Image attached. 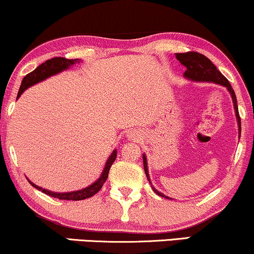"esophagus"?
Segmentation results:
<instances>
[{"instance_id": "esophagus-1", "label": "esophagus", "mask_w": 254, "mask_h": 254, "mask_svg": "<svg viewBox=\"0 0 254 254\" xmlns=\"http://www.w3.org/2000/svg\"><path fill=\"white\" fill-rule=\"evenodd\" d=\"M127 137H129L130 139H133V140H138L140 138V135L138 131L136 130H131L127 132Z\"/></svg>"}]
</instances>
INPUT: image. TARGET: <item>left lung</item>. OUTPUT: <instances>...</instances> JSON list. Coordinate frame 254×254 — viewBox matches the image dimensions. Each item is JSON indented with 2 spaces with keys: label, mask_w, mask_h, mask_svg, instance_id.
Masks as SVG:
<instances>
[{
  "label": "left lung",
  "mask_w": 254,
  "mask_h": 254,
  "mask_svg": "<svg viewBox=\"0 0 254 254\" xmlns=\"http://www.w3.org/2000/svg\"><path fill=\"white\" fill-rule=\"evenodd\" d=\"M176 59L186 67L185 72V78L188 80L196 81V82H214V84L221 85L227 88V91L230 92L232 100H233V106H234V112L235 117H237L238 122V129H239V137L241 135V122H240V116L239 111H238V103H237V97H235L234 90L232 88L231 84L228 82L224 75L221 74V72H219V69L216 68L214 64L210 61L208 58L204 57L203 54L196 53V52H187V53H176ZM143 164H144V172L145 175L148 177V181L150 182L151 188L154 189V191L157 195H160L162 197L170 198L167 195H164L161 191H158L156 188L152 186L150 181V176H149V170H148V161H146L145 154H143ZM172 200V198H170Z\"/></svg>",
  "instance_id": "left-lung-1"
}]
</instances>
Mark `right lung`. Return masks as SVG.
Here are the masks:
<instances>
[{"instance_id": "right-lung-1", "label": "right lung", "mask_w": 254, "mask_h": 254, "mask_svg": "<svg viewBox=\"0 0 254 254\" xmlns=\"http://www.w3.org/2000/svg\"><path fill=\"white\" fill-rule=\"evenodd\" d=\"M80 61H81L80 59L69 60V59H66V58H60V57L53 58V59L45 61L44 64L39 65L34 69V71L28 73V74H27L26 77L22 79L19 93H17V98H19L28 87L38 84V82H40V81L46 80V79L52 77V75H56V74H58V73L66 71V69H68L71 66L77 65V64H80ZM116 157H117V150L115 149V150L112 151V154L109 156L108 161H106L105 167H104V169H103L102 174H100L99 179H98L97 181H94L92 185H90L86 188H82V189H80V190L67 191V193H57V191H51V190H47V189H45V188L39 187V186L34 185V183L30 181V180H28V181L30 185L33 186V187L39 189V190H41L42 193L50 195V196H52V197L59 198V200H72V201L85 200V198L93 196L94 194H97L98 191L100 190V188L103 187V185L105 183L106 179H108L110 168H111L112 163L115 162Z\"/></svg>"}]
</instances>
